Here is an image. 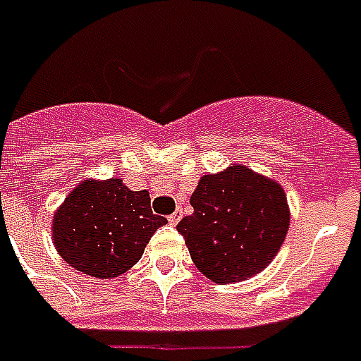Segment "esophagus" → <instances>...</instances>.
Returning <instances> with one entry per match:
<instances>
[{"label":"esophagus","instance_id":"esophagus-1","mask_svg":"<svg viewBox=\"0 0 361 361\" xmlns=\"http://www.w3.org/2000/svg\"><path fill=\"white\" fill-rule=\"evenodd\" d=\"M180 219H181V209H178L176 213H172V215L168 216L170 224H178V223H180Z\"/></svg>","mask_w":361,"mask_h":361}]
</instances>
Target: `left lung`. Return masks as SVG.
<instances>
[{
	"instance_id": "1",
	"label": "left lung",
	"mask_w": 361,
	"mask_h": 361,
	"mask_svg": "<svg viewBox=\"0 0 361 361\" xmlns=\"http://www.w3.org/2000/svg\"><path fill=\"white\" fill-rule=\"evenodd\" d=\"M189 203L178 233L199 271L221 286L259 274L289 231L283 188L246 166L203 176Z\"/></svg>"
}]
</instances>
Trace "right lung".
Here are the masks:
<instances>
[{
  "label": "right lung",
  "instance_id": "add662e5",
  "mask_svg": "<svg viewBox=\"0 0 361 361\" xmlns=\"http://www.w3.org/2000/svg\"><path fill=\"white\" fill-rule=\"evenodd\" d=\"M166 223L152 213L148 191H130L119 178L84 180L54 213L52 240L74 269L111 279L137 264Z\"/></svg>",
  "mask_w": 361,
  "mask_h": 361
}]
</instances>
